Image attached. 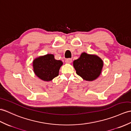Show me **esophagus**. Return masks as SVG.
Segmentation results:
<instances>
[{"instance_id":"34e87169","label":"esophagus","mask_w":131,"mask_h":131,"mask_svg":"<svg viewBox=\"0 0 131 131\" xmlns=\"http://www.w3.org/2000/svg\"><path fill=\"white\" fill-rule=\"evenodd\" d=\"M65 62L66 63H71L72 62V59H68L65 60Z\"/></svg>"}]
</instances>
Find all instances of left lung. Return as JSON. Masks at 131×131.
I'll return each instance as SVG.
<instances>
[{
    "instance_id": "obj_1",
    "label": "left lung",
    "mask_w": 131,
    "mask_h": 131,
    "mask_svg": "<svg viewBox=\"0 0 131 131\" xmlns=\"http://www.w3.org/2000/svg\"><path fill=\"white\" fill-rule=\"evenodd\" d=\"M77 74L86 81L96 79L102 73L103 61L95 54L83 52L79 58L73 62Z\"/></svg>"
}]
</instances>
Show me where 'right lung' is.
<instances>
[{"label":"right lung","instance_id":"obj_1","mask_svg":"<svg viewBox=\"0 0 131 131\" xmlns=\"http://www.w3.org/2000/svg\"><path fill=\"white\" fill-rule=\"evenodd\" d=\"M63 62L54 59L53 54H47L36 57L33 61V68L35 75L40 79L50 81L57 77Z\"/></svg>","mask_w":131,"mask_h":131}]
</instances>
